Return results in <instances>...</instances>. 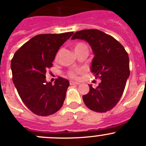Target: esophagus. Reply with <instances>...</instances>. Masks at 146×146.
<instances>
[{"mask_svg": "<svg viewBox=\"0 0 146 146\" xmlns=\"http://www.w3.org/2000/svg\"><path fill=\"white\" fill-rule=\"evenodd\" d=\"M79 82H75V81H70V85H79Z\"/></svg>", "mask_w": 146, "mask_h": 146, "instance_id": "1", "label": "esophagus"}]
</instances>
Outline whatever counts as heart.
<instances>
[{"mask_svg": "<svg viewBox=\"0 0 146 146\" xmlns=\"http://www.w3.org/2000/svg\"><path fill=\"white\" fill-rule=\"evenodd\" d=\"M85 47H87L86 45H85V44H83V43L76 44L74 46L75 52H76V51H79V50H80V49H82V48H85ZM58 56H59V52L57 53L56 55V57H55L56 60L58 59ZM80 72H81V70H70V71H68V76L70 78H76L77 75L78 74V73H80Z\"/></svg>", "mask_w": 146, "mask_h": 146, "instance_id": "b5f03b06", "label": "heart"}]
</instances>
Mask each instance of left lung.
Here are the masks:
<instances>
[{"mask_svg":"<svg viewBox=\"0 0 146 146\" xmlns=\"http://www.w3.org/2000/svg\"><path fill=\"white\" fill-rule=\"evenodd\" d=\"M72 39L89 43L94 54L91 72L101 82L82 96L85 105L94 111L106 112L115 107L123 95L130 75L129 55L123 46L110 35L98 29L76 32Z\"/></svg>","mask_w":146,"mask_h":146,"instance_id":"left-lung-1","label":"left lung"}]
</instances>
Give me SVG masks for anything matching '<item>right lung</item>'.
<instances>
[{
	"instance_id": "obj_1",
	"label": "right lung",
	"mask_w": 146,
	"mask_h": 146,
	"mask_svg": "<svg viewBox=\"0 0 146 146\" xmlns=\"http://www.w3.org/2000/svg\"><path fill=\"white\" fill-rule=\"evenodd\" d=\"M73 32L38 35L24 44L11 61L13 81L20 98L34 114L48 116L62 107L69 81L58 77L54 85L46 80L56 54Z\"/></svg>"
}]
</instances>
